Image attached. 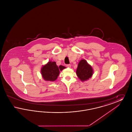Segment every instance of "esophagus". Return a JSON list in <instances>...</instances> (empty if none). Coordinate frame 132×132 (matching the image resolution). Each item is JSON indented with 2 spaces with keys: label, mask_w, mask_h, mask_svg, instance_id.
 Here are the masks:
<instances>
[{
  "label": "esophagus",
  "mask_w": 132,
  "mask_h": 132,
  "mask_svg": "<svg viewBox=\"0 0 132 132\" xmlns=\"http://www.w3.org/2000/svg\"><path fill=\"white\" fill-rule=\"evenodd\" d=\"M67 67H69V68H71V64H67Z\"/></svg>",
  "instance_id": "34e87169"
}]
</instances>
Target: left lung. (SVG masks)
<instances>
[{"label": "left lung", "instance_id": "1", "mask_svg": "<svg viewBox=\"0 0 132 132\" xmlns=\"http://www.w3.org/2000/svg\"><path fill=\"white\" fill-rule=\"evenodd\" d=\"M93 69L85 59H82L78 64L76 71L77 75L80 80L84 82L90 78L93 74Z\"/></svg>", "mask_w": 132, "mask_h": 132}]
</instances>
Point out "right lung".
<instances>
[{
	"label": "right lung",
	"mask_w": 132,
	"mask_h": 132,
	"mask_svg": "<svg viewBox=\"0 0 132 132\" xmlns=\"http://www.w3.org/2000/svg\"><path fill=\"white\" fill-rule=\"evenodd\" d=\"M65 68L66 67L62 65L58 67L55 62L50 61L43 66L41 69V74L44 80L54 81L59 75L60 71Z\"/></svg>",
	"instance_id": "add662e5"
}]
</instances>
